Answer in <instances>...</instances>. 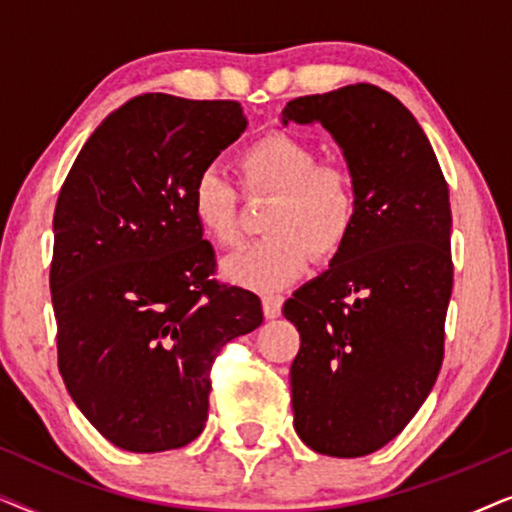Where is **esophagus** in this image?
<instances>
[{
    "label": "esophagus",
    "mask_w": 512,
    "mask_h": 512,
    "mask_svg": "<svg viewBox=\"0 0 512 512\" xmlns=\"http://www.w3.org/2000/svg\"><path fill=\"white\" fill-rule=\"evenodd\" d=\"M282 305H284L282 296H275V293H265L263 296V314L268 319H277L279 314H282Z\"/></svg>",
    "instance_id": "1"
}]
</instances>
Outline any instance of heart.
<instances>
[{"mask_svg":"<svg viewBox=\"0 0 512 512\" xmlns=\"http://www.w3.org/2000/svg\"><path fill=\"white\" fill-rule=\"evenodd\" d=\"M244 186L275 193L265 214L268 237L237 251L223 263V275L254 291H277L303 275L312 254L338 256L359 221V186L342 165H319V153L305 139L268 132L237 158ZM191 212L202 235L216 247L240 240V198L216 170H205L191 188Z\"/></svg>","mask_w":512,"mask_h":512,"instance_id":"obj_1","label":"heart"}]
</instances>
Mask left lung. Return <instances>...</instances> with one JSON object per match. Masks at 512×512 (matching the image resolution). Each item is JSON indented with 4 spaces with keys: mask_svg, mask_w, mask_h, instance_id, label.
Here are the masks:
<instances>
[{
    "mask_svg": "<svg viewBox=\"0 0 512 512\" xmlns=\"http://www.w3.org/2000/svg\"><path fill=\"white\" fill-rule=\"evenodd\" d=\"M282 123L324 125L359 186L345 249L284 303L300 333L293 426L314 452L363 457L405 429L443 366L450 191L415 116L370 83L296 97Z\"/></svg>",
    "mask_w": 512,
    "mask_h": 512,
    "instance_id": "1",
    "label": "left lung"
}]
</instances>
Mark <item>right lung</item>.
<instances>
[{
	"label": "right lung",
	"instance_id": "1",
	"mask_svg": "<svg viewBox=\"0 0 512 512\" xmlns=\"http://www.w3.org/2000/svg\"><path fill=\"white\" fill-rule=\"evenodd\" d=\"M247 130L240 102L132 97L83 144L53 216L58 368L90 424L128 452L205 429L209 368L263 324L261 300L212 279L195 179Z\"/></svg>",
	"mask_w": 512,
	"mask_h": 512
}]
</instances>
